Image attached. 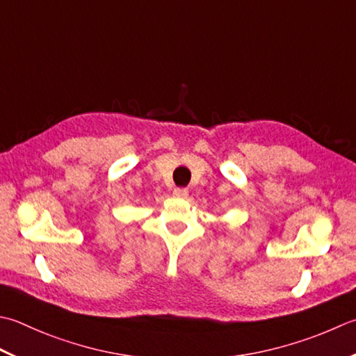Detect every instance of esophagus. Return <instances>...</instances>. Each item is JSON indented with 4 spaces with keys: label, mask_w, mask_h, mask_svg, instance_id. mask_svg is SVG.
<instances>
[{
    "label": "esophagus",
    "mask_w": 356,
    "mask_h": 356,
    "mask_svg": "<svg viewBox=\"0 0 356 356\" xmlns=\"http://www.w3.org/2000/svg\"><path fill=\"white\" fill-rule=\"evenodd\" d=\"M172 194L179 199H185V197H188V190L186 188H176V190L172 191Z\"/></svg>",
    "instance_id": "obj_1"
}]
</instances>
